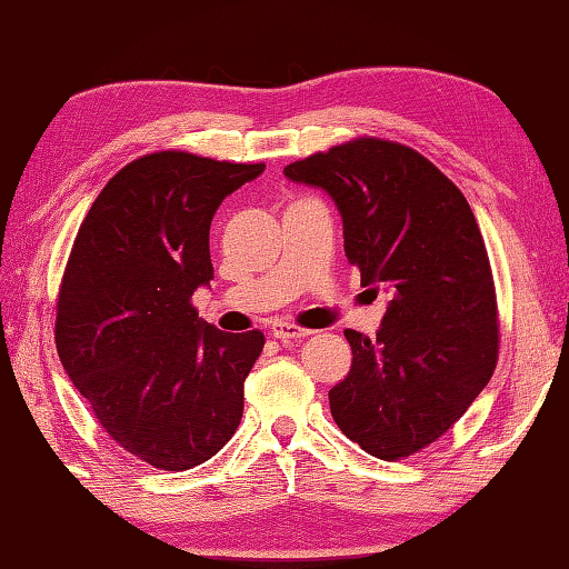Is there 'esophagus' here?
<instances>
[{
  "label": "esophagus",
  "mask_w": 569,
  "mask_h": 569,
  "mask_svg": "<svg viewBox=\"0 0 569 569\" xmlns=\"http://www.w3.org/2000/svg\"><path fill=\"white\" fill-rule=\"evenodd\" d=\"M271 333H273V339H278V341H288V339H306V336L311 331L301 329V326H293V323H273Z\"/></svg>",
  "instance_id": "34e87169"
}]
</instances>
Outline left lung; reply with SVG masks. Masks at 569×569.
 I'll return each mask as SVG.
<instances>
[{
	"mask_svg": "<svg viewBox=\"0 0 569 569\" xmlns=\"http://www.w3.org/2000/svg\"><path fill=\"white\" fill-rule=\"evenodd\" d=\"M283 172L329 192L361 283L393 291L377 339L343 331L353 361L329 391L333 421L371 457L417 455L465 417L497 366V291L477 218L435 162L371 134Z\"/></svg>",
	"mask_w": 569,
	"mask_h": 569,
	"instance_id": "1",
	"label": "left lung"
}]
</instances>
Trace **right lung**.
I'll use <instances>...</instances> for the list:
<instances>
[{"label": "right lung", "mask_w": 569, "mask_h": 569, "mask_svg": "<svg viewBox=\"0 0 569 569\" xmlns=\"http://www.w3.org/2000/svg\"><path fill=\"white\" fill-rule=\"evenodd\" d=\"M263 162L158 150L114 172L94 198L57 293L64 371L112 441L150 467L186 471L236 435L263 333L198 319L213 281L210 220Z\"/></svg>", "instance_id": "right-lung-1"}]
</instances>
